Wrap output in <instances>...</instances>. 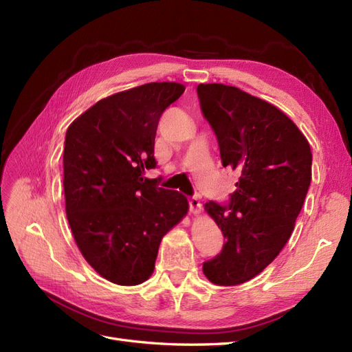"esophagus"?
Listing matches in <instances>:
<instances>
[{
    "mask_svg": "<svg viewBox=\"0 0 352 352\" xmlns=\"http://www.w3.org/2000/svg\"><path fill=\"white\" fill-rule=\"evenodd\" d=\"M189 211L195 216L201 212V202H199L198 197H190L189 198Z\"/></svg>",
    "mask_w": 352,
    "mask_h": 352,
    "instance_id": "obj_1",
    "label": "esophagus"
}]
</instances>
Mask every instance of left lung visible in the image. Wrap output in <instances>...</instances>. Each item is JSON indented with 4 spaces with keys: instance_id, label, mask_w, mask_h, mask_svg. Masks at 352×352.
I'll use <instances>...</instances> for the list:
<instances>
[{
    "instance_id": "8db88e82",
    "label": "left lung",
    "mask_w": 352,
    "mask_h": 352,
    "mask_svg": "<svg viewBox=\"0 0 352 352\" xmlns=\"http://www.w3.org/2000/svg\"><path fill=\"white\" fill-rule=\"evenodd\" d=\"M197 92L223 167L239 173L226 207L204 206L226 241L202 272L211 283L235 286L260 274L291 238L311 182V148L267 101L223 83H199Z\"/></svg>"
}]
</instances>
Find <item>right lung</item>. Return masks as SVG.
<instances>
[{"mask_svg": "<svg viewBox=\"0 0 352 352\" xmlns=\"http://www.w3.org/2000/svg\"><path fill=\"white\" fill-rule=\"evenodd\" d=\"M176 82L145 83L100 100L69 126L63 154L66 214L83 258L104 279H150L160 242L188 199L144 177L154 168L163 111L184 94Z\"/></svg>", "mask_w": 352, "mask_h": 352, "instance_id": "1", "label": "right lung"}]
</instances>
